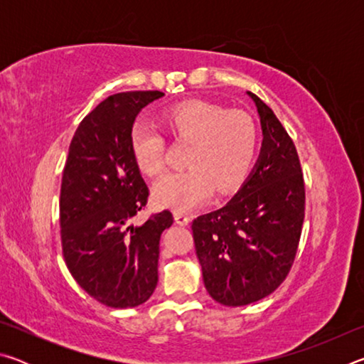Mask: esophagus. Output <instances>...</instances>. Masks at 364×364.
<instances>
[{"label": "esophagus", "instance_id": "34e87169", "mask_svg": "<svg viewBox=\"0 0 364 364\" xmlns=\"http://www.w3.org/2000/svg\"><path fill=\"white\" fill-rule=\"evenodd\" d=\"M175 221H176L178 225H181V226H186V225H189L191 218L188 217L186 213H183V212H175Z\"/></svg>", "mask_w": 364, "mask_h": 364}]
</instances>
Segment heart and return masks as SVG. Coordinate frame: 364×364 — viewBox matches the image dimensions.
I'll return each instance as SVG.
<instances>
[{
	"label": "heart",
	"instance_id": "heart-1",
	"mask_svg": "<svg viewBox=\"0 0 364 364\" xmlns=\"http://www.w3.org/2000/svg\"><path fill=\"white\" fill-rule=\"evenodd\" d=\"M164 123L175 139L193 143L188 170L171 171L156 184L157 204L178 212L191 210L212 196L241 186L250 173L258 149L254 119L241 110H230L204 101L181 102L164 114ZM136 167L147 176L165 168V139L157 128L139 122L130 134Z\"/></svg>",
	"mask_w": 364,
	"mask_h": 364
}]
</instances>
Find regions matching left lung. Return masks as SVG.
I'll return each mask as SVG.
<instances>
[{
  "label": "left lung",
  "mask_w": 364,
  "mask_h": 364,
  "mask_svg": "<svg viewBox=\"0 0 364 364\" xmlns=\"http://www.w3.org/2000/svg\"><path fill=\"white\" fill-rule=\"evenodd\" d=\"M263 130L249 180L218 210L191 228L207 292L226 306H244L274 292L291 271L305 218V181L286 128L254 93Z\"/></svg>",
  "instance_id": "left-lung-1"
}]
</instances>
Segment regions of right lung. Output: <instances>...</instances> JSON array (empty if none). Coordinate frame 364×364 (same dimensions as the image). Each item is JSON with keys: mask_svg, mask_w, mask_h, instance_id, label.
I'll return each mask as SVG.
<instances>
[{"mask_svg": "<svg viewBox=\"0 0 364 364\" xmlns=\"http://www.w3.org/2000/svg\"><path fill=\"white\" fill-rule=\"evenodd\" d=\"M162 91L109 96L80 122L60 184L63 255L73 279L102 305L138 306L159 281L160 234L173 223L170 210L141 226L132 218L147 204L149 188L130 149L139 110Z\"/></svg>", "mask_w": 364, "mask_h": 364, "instance_id": "obj_1", "label": "right lung"}]
</instances>
